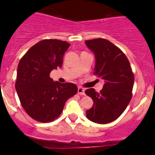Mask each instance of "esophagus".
Returning a JSON list of instances; mask_svg holds the SVG:
<instances>
[{"mask_svg": "<svg viewBox=\"0 0 155 155\" xmlns=\"http://www.w3.org/2000/svg\"><path fill=\"white\" fill-rule=\"evenodd\" d=\"M84 91H85L84 89L81 87H78V93H79V95H84L85 94Z\"/></svg>", "mask_w": 155, "mask_h": 155, "instance_id": "esophagus-1", "label": "esophagus"}]
</instances>
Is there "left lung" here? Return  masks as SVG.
<instances>
[{
    "label": "left lung",
    "instance_id": "left-lung-1",
    "mask_svg": "<svg viewBox=\"0 0 155 155\" xmlns=\"http://www.w3.org/2000/svg\"><path fill=\"white\" fill-rule=\"evenodd\" d=\"M85 44L95 54L94 74L104 80L100 92L93 88L85 91L93 101V106L86 111V116L95 123H109L116 120L129 104L134 74L125 54L109 41L96 38L86 41Z\"/></svg>",
    "mask_w": 155,
    "mask_h": 155
}]
</instances>
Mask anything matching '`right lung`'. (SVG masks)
<instances>
[{
    "label": "right lung",
    "instance_id": "1",
    "mask_svg": "<svg viewBox=\"0 0 155 155\" xmlns=\"http://www.w3.org/2000/svg\"><path fill=\"white\" fill-rule=\"evenodd\" d=\"M66 41L45 39L35 44L21 58L17 67L15 88L21 105L33 120L54 121L63 111L65 102L77 92L73 83L54 81L49 74L61 68Z\"/></svg>",
    "mask_w": 155,
    "mask_h": 155
}]
</instances>
